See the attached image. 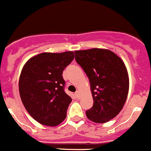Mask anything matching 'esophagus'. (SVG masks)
<instances>
[{
	"instance_id": "obj_1",
	"label": "esophagus",
	"mask_w": 151,
	"mask_h": 151,
	"mask_svg": "<svg viewBox=\"0 0 151 151\" xmlns=\"http://www.w3.org/2000/svg\"><path fill=\"white\" fill-rule=\"evenodd\" d=\"M75 94H76V96L77 98H79V97H80V92H79V91H76V92L75 93Z\"/></svg>"
}]
</instances>
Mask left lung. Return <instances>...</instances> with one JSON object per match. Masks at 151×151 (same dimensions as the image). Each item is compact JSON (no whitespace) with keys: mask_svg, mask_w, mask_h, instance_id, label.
Returning a JSON list of instances; mask_svg holds the SVG:
<instances>
[{"mask_svg":"<svg viewBox=\"0 0 151 151\" xmlns=\"http://www.w3.org/2000/svg\"><path fill=\"white\" fill-rule=\"evenodd\" d=\"M75 54L88 78L94 101L86 116L97 123L110 121L121 111L129 92V76L123 61L104 49L76 50Z\"/></svg>","mask_w":151,"mask_h":151,"instance_id":"obj_1","label":"left lung"}]
</instances>
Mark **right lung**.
I'll list each match as a JSON object with an SVG mask.
<instances>
[{
	"label": "right lung",
	"mask_w": 151,
	"mask_h": 151,
	"mask_svg": "<svg viewBox=\"0 0 151 151\" xmlns=\"http://www.w3.org/2000/svg\"><path fill=\"white\" fill-rule=\"evenodd\" d=\"M73 51L42 53L27 61L19 89L28 113L37 122L55 126L66 119L72 98L64 91L63 72L74 59Z\"/></svg>",
	"instance_id": "1"
}]
</instances>
